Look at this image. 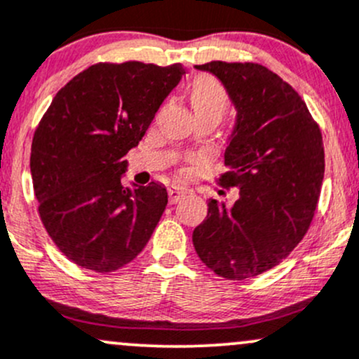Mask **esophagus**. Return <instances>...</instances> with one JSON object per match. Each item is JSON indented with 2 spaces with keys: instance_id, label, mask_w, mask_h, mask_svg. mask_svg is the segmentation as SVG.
Listing matches in <instances>:
<instances>
[{
  "instance_id": "esophagus-1",
  "label": "esophagus",
  "mask_w": 359,
  "mask_h": 359,
  "mask_svg": "<svg viewBox=\"0 0 359 359\" xmlns=\"http://www.w3.org/2000/svg\"><path fill=\"white\" fill-rule=\"evenodd\" d=\"M186 189L184 187H179V186H172L168 189V198H170V203H177V201H180L186 196Z\"/></svg>"
}]
</instances>
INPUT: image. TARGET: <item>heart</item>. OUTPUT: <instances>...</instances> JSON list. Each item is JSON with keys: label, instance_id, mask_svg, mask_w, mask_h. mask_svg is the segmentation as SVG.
I'll list each match as a JSON object with an SVG mask.
<instances>
[{"label": "heart", "instance_id": "1", "mask_svg": "<svg viewBox=\"0 0 359 359\" xmlns=\"http://www.w3.org/2000/svg\"><path fill=\"white\" fill-rule=\"evenodd\" d=\"M191 102L196 114L201 112H212L223 116V112L228 107V93L223 88V85L212 76L203 74L196 78L194 85L191 90Z\"/></svg>", "mask_w": 359, "mask_h": 359}]
</instances>
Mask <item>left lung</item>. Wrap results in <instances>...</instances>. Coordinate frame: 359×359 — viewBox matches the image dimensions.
I'll list each match as a JSON object with an SVG mask.
<instances>
[{"label": "left lung", "mask_w": 359, "mask_h": 359, "mask_svg": "<svg viewBox=\"0 0 359 359\" xmlns=\"http://www.w3.org/2000/svg\"><path fill=\"white\" fill-rule=\"evenodd\" d=\"M196 69L215 74L237 110L219 184L238 187V199L208 201L192 243L212 273L243 281L278 266L305 237L324 180L322 133L293 86L266 66L211 61Z\"/></svg>", "instance_id": "obj_1"}]
</instances>
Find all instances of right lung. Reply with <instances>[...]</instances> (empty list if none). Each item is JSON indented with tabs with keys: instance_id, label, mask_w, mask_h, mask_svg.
Segmentation results:
<instances>
[{
	"instance_id": "obj_1",
	"label": "right lung",
	"mask_w": 359,
	"mask_h": 359,
	"mask_svg": "<svg viewBox=\"0 0 359 359\" xmlns=\"http://www.w3.org/2000/svg\"><path fill=\"white\" fill-rule=\"evenodd\" d=\"M186 69L98 62L56 93L32 140L30 172L47 233L71 262L112 273L144 249L168 196L161 184L126 187L124 156Z\"/></svg>"
}]
</instances>
